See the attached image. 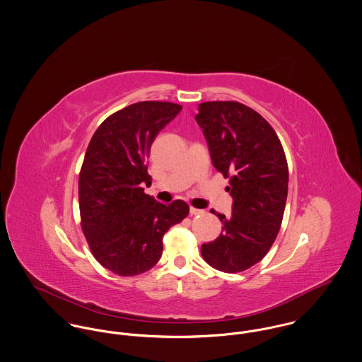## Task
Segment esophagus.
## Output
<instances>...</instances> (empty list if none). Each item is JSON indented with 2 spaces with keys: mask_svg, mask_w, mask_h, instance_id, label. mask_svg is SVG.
Instances as JSON below:
<instances>
[{
  "mask_svg": "<svg viewBox=\"0 0 362 362\" xmlns=\"http://www.w3.org/2000/svg\"><path fill=\"white\" fill-rule=\"evenodd\" d=\"M190 214L192 215H202V214H205V211L204 209H199V208H194V206H190Z\"/></svg>",
  "mask_w": 362,
  "mask_h": 362,
  "instance_id": "esophagus-1",
  "label": "esophagus"
}]
</instances>
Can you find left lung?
Masks as SVG:
<instances>
[{
    "label": "left lung",
    "mask_w": 362,
    "mask_h": 362,
    "mask_svg": "<svg viewBox=\"0 0 362 362\" xmlns=\"http://www.w3.org/2000/svg\"><path fill=\"white\" fill-rule=\"evenodd\" d=\"M196 121L205 136L214 166L230 177L232 215L222 222L218 239L201 245L212 268L235 274L259 262L278 236L287 199L288 169L272 126L238 101L199 105Z\"/></svg>",
    "instance_id": "1"
}]
</instances>
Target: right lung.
Returning <instances> with one entry per match:
<instances>
[{"mask_svg": "<svg viewBox=\"0 0 362 362\" xmlns=\"http://www.w3.org/2000/svg\"><path fill=\"white\" fill-rule=\"evenodd\" d=\"M182 107L141 101L112 114L93 134L79 175L81 230L94 258L119 276L151 269L162 238L189 215L182 200L162 204L144 193L151 144Z\"/></svg>", "mask_w": 362, "mask_h": 362, "instance_id": "right-lung-1", "label": "right lung"}]
</instances>
